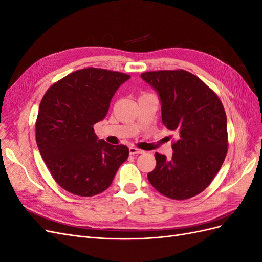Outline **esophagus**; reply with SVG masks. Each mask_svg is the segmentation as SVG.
Segmentation results:
<instances>
[{
	"label": "esophagus",
	"mask_w": 262,
	"mask_h": 262,
	"mask_svg": "<svg viewBox=\"0 0 262 262\" xmlns=\"http://www.w3.org/2000/svg\"><path fill=\"white\" fill-rule=\"evenodd\" d=\"M129 152H130L131 155H137V154H142V153H143V150L139 149V148L134 147V146H130L129 147Z\"/></svg>",
	"instance_id": "obj_1"
}]
</instances>
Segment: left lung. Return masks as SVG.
<instances>
[{
    "label": "left lung",
    "mask_w": 262,
    "mask_h": 262,
    "mask_svg": "<svg viewBox=\"0 0 262 262\" xmlns=\"http://www.w3.org/2000/svg\"><path fill=\"white\" fill-rule=\"evenodd\" d=\"M141 77L157 92L162 121L177 133L171 160L155 153L148 181L158 192L185 200L202 192L227 153V121L221 100L199 77L185 70L155 71Z\"/></svg>",
    "instance_id": "obj_1"
}]
</instances>
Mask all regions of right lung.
Instances as JSON below:
<instances>
[{"label":"right lung","mask_w":262,"mask_h":262,"mask_svg":"<svg viewBox=\"0 0 262 262\" xmlns=\"http://www.w3.org/2000/svg\"><path fill=\"white\" fill-rule=\"evenodd\" d=\"M129 78L87 68L46 92L36 121V142L53 179L67 191L81 196L105 191L128 158V147L98 140L93 125L104 120L115 93Z\"/></svg>","instance_id":"right-lung-1"}]
</instances>
